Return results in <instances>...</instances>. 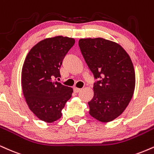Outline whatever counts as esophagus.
I'll list each match as a JSON object with an SVG mask.
<instances>
[{
  "label": "esophagus",
  "mask_w": 154,
  "mask_h": 154,
  "mask_svg": "<svg viewBox=\"0 0 154 154\" xmlns=\"http://www.w3.org/2000/svg\"><path fill=\"white\" fill-rule=\"evenodd\" d=\"M81 91V89L79 88H74V92H75V93H78L79 92Z\"/></svg>",
  "instance_id": "34e87169"
}]
</instances>
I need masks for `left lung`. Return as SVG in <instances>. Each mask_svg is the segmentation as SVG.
Here are the masks:
<instances>
[{
    "label": "left lung",
    "mask_w": 154,
    "mask_h": 154,
    "mask_svg": "<svg viewBox=\"0 0 154 154\" xmlns=\"http://www.w3.org/2000/svg\"><path fill=\"white\" fill-rule=\"evenodd\" d=\"M79 47L89 69L97 81L93 98L88 102L90 115L110 122L125 110L136 85L132 61L121 46L103 38H80Z\"/></svg>",
    "instance_id": "left-lung-1"
}]
</instances>
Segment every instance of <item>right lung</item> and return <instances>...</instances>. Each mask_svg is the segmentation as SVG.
<instances>
[{
	"instance_id": "add662e5",
	"label": "right lung",
	"mask_w": 154,
	"mask_h": 154,
	"mask_svg": "<svg viewBox=\"0 0 154 154\" xmlns=\"http://www.w3.org/2000/svg\"><path fill=\"white\" fill-rule=\"evenodd\" d=\"M75 40L58 36L47 38L28 53L21 72L23 94L29 109L38 119L53 123L72 97V88L57 82L59 68Z\"/></svg>"
}]
</instances>
